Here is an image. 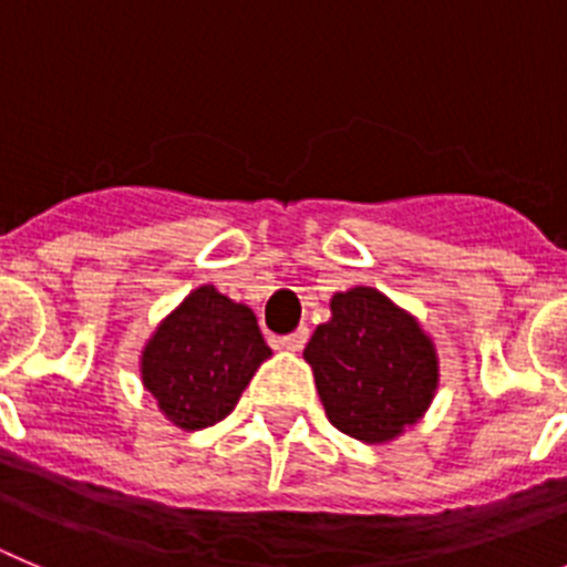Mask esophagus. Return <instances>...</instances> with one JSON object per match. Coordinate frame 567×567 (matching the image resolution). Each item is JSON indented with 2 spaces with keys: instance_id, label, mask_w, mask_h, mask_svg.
I'll return each mask as SVG.
<instances>
[{
  "instance_id": "esophagus-1",
  "label": "esophagus",
  "mask_w": 567,
  "mask_h": 567,
  "mask_svg": "<svg viewBox=\"0 0 567 567\" xmlns=\"http://www.w3.org/2000/svg\"><path fill=\"white\" fill-rule=\"evenodd\" d=\"M305 341H308V328H299V330H293V333H288V336H282V339H279V344L285 347V350H302L305 347Z\"/></svg>"
}]
</instances>
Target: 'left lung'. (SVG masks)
Returning <instances> with one entry per match:
<instances>
[{"instance_id": "1", "label": "left lung", "mask_w": 567, "mask_h": 567, "mask_svg": "<svg viewBox=\"0 0 567 567\" xmlns=\"http://www.w3.org/2000/svg\"><path fill=\"white\" fill-rule=\"evenodd\" d=\"M330 313L305 347L328 421L355 441H392L435 398V344L415 316L364 285L336 293Z\"/></svg>"}]
</instances>
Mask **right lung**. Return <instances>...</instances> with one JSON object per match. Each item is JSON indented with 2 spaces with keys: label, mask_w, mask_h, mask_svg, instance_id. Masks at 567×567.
Segmentation results:
<instances>
[{
  "label": "right lung",
  "mask_w": 567,
  "mask_h": 567,
  "mask_svg": "<svg viewBox=\"0 0 567 567\" xmlns=\"http://www.w3.org/2000/svg\"><path fill=\"white\" fill-rule=\"evenodd\" d=\"M271 347L257 316L214 285H200L157 324L141 353V379L186 432L206 430L237 406Z\"/></svg>",
  "instance_id": "add662e5"
}]
</instances>
